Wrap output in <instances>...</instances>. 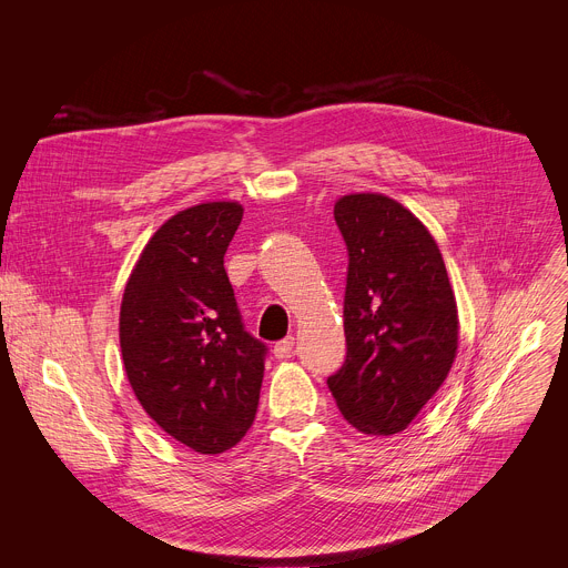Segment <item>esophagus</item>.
<instances>
[{
  "label": "esophagus",
  "instance_id": "esophagus-1",
  "mask_svg": "<svg viewBox=\"0 0 568 568\" xmlns=\"http://www.w3.org/2000/svg\"><path fill=\"white\" fill-rule=\"evenodd\" d=\"M292 351H294V337H285V339L276 342L274 357L276 359H287V357H292Z\"/></svg>",
  "mask_w": 568,
  "mask_h": 568
}]
</instances>
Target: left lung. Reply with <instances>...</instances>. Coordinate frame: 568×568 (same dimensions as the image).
<instances>
[{"label":"left lung","mask_w":568,"mask_h":568,"mask_svg":"<svg viewBox=\"0 0 568 568\" xmlns=\"http://www.w3.org/2000/svg\"><path fill=\"white\" fill-rule=\"evenodd\" d=\"M335 222L348 250L346 359L328 388L355 429L390 436L407 429L454 364L456 298L436 240L395 200L344 195Z\"/></svg>","instance_id":"left-lung-1"}]
</instances>
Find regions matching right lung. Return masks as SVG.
<instances>
[{"instance_id": "obj_1", "label": "right lung", "mask_w": 568, "mask_h": 568, "mask_svg": "<svg viewBox=\"0 0 568 568\" xmlns=\"http://www.w3.org/2000/svg\"><path fill=\"white\" fill-rule=\"evenodd\" d=\"M237 202L180 211L150 237L125 285L119 337L145 414L200 454L240 443L256 418L267 346L242 323L224 254Z\"/></svg>"}]
</instances>
